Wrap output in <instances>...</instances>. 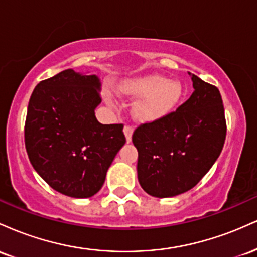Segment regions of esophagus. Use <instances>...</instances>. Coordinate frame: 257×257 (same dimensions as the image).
<instances>
[{
	"instance_id": "34e87169",
	"label": "esophagus",
	"mask_w": 257,
	"mask_h": 257,
	"mask_svg": "<svg viewBox=\"0 0 257 257\" xmlns=\"http://www.w3.org/2000/svg\"><path fill=\"white\" fill-rule=\"evenodd\" d=\"M123 132H124L126 143H131L132 135H133V128H132V126L131 125H124V129H123Z\"/></svg>"
}]
</instances>
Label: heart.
<instances>
[{
  "mask_svg": "<svg viewBox=\"0 0 257 257\" xmlns=\"http://www.w3.org/2000/svg\"><path fill=\"white\" fill-rule=\"evenodd\" d=\"M118 93L124 98L139 99L133 106L135 118L141 122H153L175 110L182 96V85L175 79L152 73L125 79L118 85ZM106 101L114 106L111 96H107Z\"/></svg>",
  "mask_w": 257,
  "mask_h": 257,
  "instance_id": "obj_1",
  "label": "heart"
}]
</instances>
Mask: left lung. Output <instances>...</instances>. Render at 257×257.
Instances as JSON below:
<instances>
[{"mask_svg": "<svg viewBox=\"0 0 257 257\" xmlns=\"http://www.w3.org/2000/svg\"><path fill=\"white\" fill-rule=\"evenodd\" d=\"M191 75L193 93L178 110L135 129L138 179L150 196L187 192L219 158L226 139L225 108L219 89Z\"/></svg>", "mask_w": 257, "mask_h": 257, "instance_id": "left-lung-1", "label": "left lung"}]
</instances>
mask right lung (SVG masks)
I'll list each match as a JSON object with an SVG mask.
<instances>
[{
    "mask_svg": "<svg viewBox=\"0 0 257 257\" xmlns=\"http://www.w3.org/2000/svg\"><path fill=\"white\" fill-rule=\"evenodd\" d=\"M100 79L72 69L41 81L31 94L25 147L32 167L52 188L72 198L99 192L125 144L123 124L95 117Z\"/></svg>",
    "mask_w": 257,
    "mask_h": 257,
    "instance_id": "add662e5",
    "label": "right lung"
}]
</instances>
